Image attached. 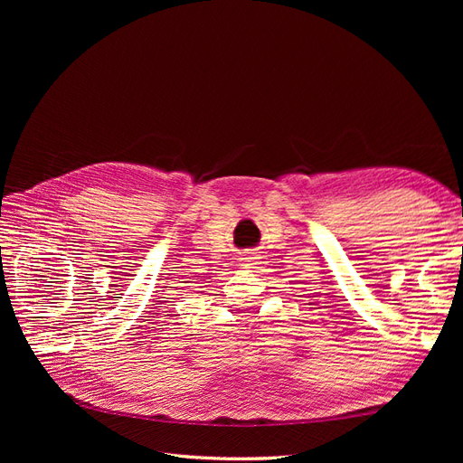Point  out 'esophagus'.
<instances>
[{
	"mask_svg": "<svg viewBox=\"0 0 463 463\" xmlns=\"http://www.w3.org/2000/svg\"><path fill=\"white\" fill-rule=\"evenodd\" d=\"M241 264H245V266H250V264H255V260H257V257L255 255H250V253H245V255H241Z\"/></svg>",
	"mask_w": 463,
	"mask_h": 463,
	"instance_id": "esophagus-1",
	"label": "esophagus"
}]
</instances>
